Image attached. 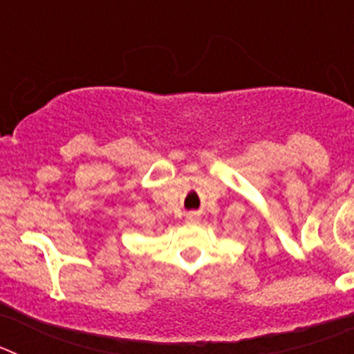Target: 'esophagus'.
I'll list each match as a JSON object with an SVG mask.
<instances>
[{
    "label": "esophagus",
    "mask_w": 354,
    "mask_h": 354,
    "mask_svg": "<svg viewBox=\"0 0 354 354\" xmlns=\"http://www.w3.org/2000/svg\"><path fill=\"white\" fill-rule=\"evenodd\" d=\"M187 220L195 221V220H196V216H195V214H187Z\"/></svg>",
    "instance_id": "obj_1"
}]
</instances>
